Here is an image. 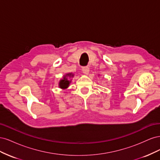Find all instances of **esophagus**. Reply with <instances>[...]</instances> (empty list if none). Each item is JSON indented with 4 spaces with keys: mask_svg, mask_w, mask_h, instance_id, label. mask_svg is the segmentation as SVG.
<instances>
[{
    "mask_svg": "<svg viewBox=\"0 0 160 160\" xmlns=\"http://www.w3.org/2000/svg\"><path fill=\"white\" fill-rule=\"evenodd\" d=\"M82 71H83L84 74L88 75L89 72V68L88 67H83V68H82Z\"/></svg>",
    "mask_w": 160,
    "mask_h": 160,
    "instance_id": "34e87169",
    "label": "esophagus"
}]
</instances>
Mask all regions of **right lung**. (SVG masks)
I'll return each mask as SVG.
<instances>
[{
    "label": "right lung",
    "mask_w": 160,
    "mask_h": 160,
    "mask_svg": "<svg viewBox=\"0 0 160 160\" xmlns=\"http://www.w3.org/2000/svg\"><path fill=\"white\" fill-rule=\"evenodd\" d=\"M67 75L71 76V73H69V74H67ZM69 83H70V81L67 80V79L66 78V77H64L63 79H62L61 81H60L59 87H60L61 88H63V89H64V88H67V87L69 86Z\"/></svg>",
    "instance_id": "obj_1"
}]
</instances>
